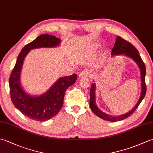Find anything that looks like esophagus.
Masks as SVG:
<instances>
[{"label": "esophagus", "instance_id": "obj_1", "mask_svg": "<svg viewBox=\"0 0 153 153\" xmlns=\"http://www.w3.org/2000/svg\"><path fill=\"white\" fill-rule=\"evenodd\" d=\"M87 76H89V77H92L93 76V74L89 71V70H83L80 72L79 77H87Z\"/></svg>", "mask_w": 153, "mask_h": 153}]
</instances>
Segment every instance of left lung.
<instances>
[{
    "label": "left lung",
    "instance_id": "8db88e82",
    "mask_svg": "<svg viewBox=\"0 0 153 153\" xmlns=\"http://www.w3.org/2000/svg\"><path fill=\"white\" fill-rule=\"evenodd\" d=\"M123 54L125 56L130 57L134 60L136 64L138 65V66L141 71V94L139 97L137 103L136 105L130 111L124 114L123 115L112 116L110 115H108L104 113L100 110L95 103V89L96 85L95 83H93L91 85V88L90 90V107L91 109L92 110L93 113L96 114L99 118H102L106 121L110 122H117L120 121V120H124L129 116H130L134 112L135 110L137 109L139 105H140L142 100L144 99L146 94V91H147V87H146L145 84V74H146V68L145 63L141 59L140 55L139 54V52L136 49V48L131 45L129 42L123 39L122 37L119 36L117 37L116 42L112 51V55H119Z\"/></svg>",
    "mask_w": 153,
    "mask_h": 153
}]
</instances>
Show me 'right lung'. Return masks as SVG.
<instances>
[{
    "instance_id": "1",
    "label": "right lung",
    "mask_w": 153,
    "mask_h": 153,
    "mask_svg": "<svg viewBox=\"0 0 153 153\" xmlns=\"http://www.w3.org/2000/svg\"><path fill=\"white\" fill-rule=\"evenodd\" d=\"M60 42L59 38L53 35H39L22 48L10 77V93L12 103L23 114L36 121H46L59 112L63 105L65 92L76 82L77 74L60 77L46 93L40 96L33 97L27 94L21 86L20 74L23 62L31 49L56 47Z\"/></svg>"
}]
</instances>
